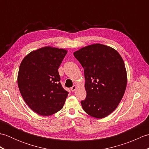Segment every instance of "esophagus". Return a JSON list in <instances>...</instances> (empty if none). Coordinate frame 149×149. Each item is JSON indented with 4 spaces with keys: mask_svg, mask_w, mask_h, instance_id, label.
Instances as JSON below:
<instances>
[{
    "mask_svg": "<svg viewBox=\"0 0 149 149\" xmlns=\"http://www.w3.org/2000/svg\"><path fill=\"white\" fill-rule=\"evenodd\" d=\"M77 86H76V85H74V86H73L70 88V90H71L72 91H74L75 90L77 89Z\"/></svg>",
    "mask_w": 149,
    "mask_h": 149,
    "instance_id": "obj_1",
    "label": "esophagus"
}]
</instances>
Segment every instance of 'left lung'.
<instances>
[{"mask_svg": "<svg viewBox=\"0 0 149 149\" xmlns=\"http://www.w3.org/2000/svg\"><path fill=\"white\" fill-rule=\"evenodd\" d=\"M84 68L86 97L81 101L88 115L103 118L113 113L122 100L127 86L124 62L115 49L95 43L74 52Z\"/></svg>", "mask_w": 149, "mask_h": 149, "instance_id": "1", "label": "left lung"}]
</instances>
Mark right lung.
Returning a JSON list of instances; mask_svg holds the SVG:
<instances>
[{
	"instance_id": "add662e5",
	"label": "right lung",
	"mask_w": 149,
	"mask_h": 149,
	"mask_svg": "<svg viewBox=\"0 0 149 149\" xmlns=\"http://www.w3.org/2000/svg\"><path fill=\"white\" fill-rule=\"evenodd\" d=\"M67 50L50 46L30 53L22 60L17 82L25 102L34 112L49 116L61 110L68 91L60 83L58 68Z\"/></svg>"
}]
</instances>
